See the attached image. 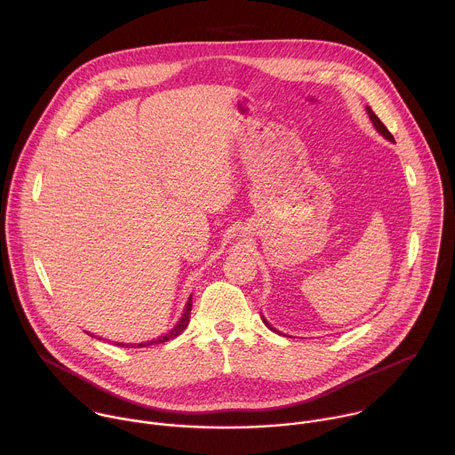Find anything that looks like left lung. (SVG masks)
Wrapping results in <instances>:
<instances>
[{"instance_id":"left-lung-1","label":"left lung","mask_w":455,"mask_h":455,"mask_svg":"<svg viewBox=\"0 0 455 455\" xmlns=\"http://www.w3.org/2000/svg\"><path fill=\"white\" fill-rule=\"evenodd\" d=\"M365 109H367V113H369V118H371V122H372V125H374V127H376V132H378V133H379V135H383V137H385V139H387V140H388V142H395V137H393V135H391V132H388V129H387V127H385V125H383V122H381V120H379V118H378V116H376V115H374V111H372V109H371V108H369V106H367V108H365ZM263 322H265V323H267V326H268V330H272V331H275V333H279V331H277V330H275V328H272V326H270V322H267V318H265V316H263Z\"/></svg>"}]
</instances>
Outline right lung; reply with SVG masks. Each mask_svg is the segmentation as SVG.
<instances>
[{"label":"right lung","instance_id":"right-lung-1","mask_svg":"<svg viewBox=\"0 0 455 455\" xmlns=\"http://www.w3.org/2000/svg\"><path fill=\"white\" fill-rule=\"evenodd\" d=\"M190 309H192V297H188L187 304H185V309H183V315L181 318L178 320L176 326L164 337H158V339H153V340H148V342H142V344H122V342H116L115 346H120V347H148V346H155V344H164L171 339H176L178 335L183 333V330L188 326V318H190Z\"/></svg>","mask_w":455,"mask_h":455}]
</instances>
